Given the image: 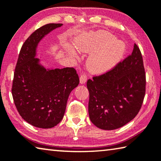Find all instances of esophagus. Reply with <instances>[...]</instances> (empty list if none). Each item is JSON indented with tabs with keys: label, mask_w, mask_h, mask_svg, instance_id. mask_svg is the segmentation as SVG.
I'll return each instance as SVG.
<instances>
[{
	"label": "esophagus",
	"mask_w": 161,
	"mask_h": 161,
	"mask_svg": "<svg viewBox=\"0 0 161 161\" xmlns=\"http://www.w3.org/2000/svg\"><path fill=\"white\" fill-rule=\"evenodd\" d=\"M80 84H81V85H83V84H85L86 82V75H85V74H82V75L80 76Z\"/></svg>",
	"instance_id": "esophagus-1"
}]
</instances>
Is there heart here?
I'll list each match as a JSON object with an SVG mask.
<instances>
[{
    "mask_svg": "<svg viewBox=\"0 0 161 161\" xmlns=\"http://www.w3.org/2000/svg\"><path fill=\"white\" fill-rule=\"evenodd\" d=\"M75 46L81 53H92L87 60L89 71L94 75L108 72L120 62L126 52L123 42L106 31L85 32L75 39ZM64 48L69 55L76 57L75 49L69 44Z\"/></svg>",
    "mask_w": 161,
    "mask_h": 161,
    "instance_id": "1",
    "label": "heart"
}]
</instances>
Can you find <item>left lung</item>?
<instances>
[{"instance_id": "1", "label": "left lung", "mask_w": 161, "mask_h": 161, "mask_svg": "<svg viewBox=\"0 0 161 161\" xmlns=\"http://www.w3.org/2000/svg\"><path fill=\"white\" fill-rule=\"evenodd\" d=\"M145 72L141 52L133 51L111 71L89 80L88 111L91 122L103 130L119 128L135 118L145 93Z\"/></svg>"}]
</instances>
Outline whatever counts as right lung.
Instances as JSON below:
<instances>
[{"mask_svg": "<svg viewBox=\"0 0 161 161\" xmlns=\"http://www.w3.org/2000/svg\"><path fill=\"white\" fill-rule=\"evenodd\" d=\"M62 25L48 24L36 30L23 44L15 69V105L25 121L39 128H52L62 121L69 96L80 83L74 68L46 69L36 57L41 40Z\"/></svg>", "mask_w": 161, "mask_h": 161, "instance_id": "add662e5", "label": "right lung"}]
</instances>
